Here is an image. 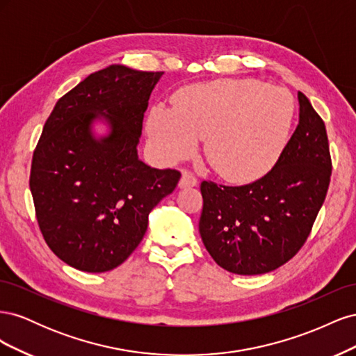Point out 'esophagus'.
Wrapping results in <instances>:
<instances>
[{
    "instance_id": "esophagus-1",
    "label": "esophagus",
    "mask_w": 356,
    "mask_h": 356,
    "mask_svg": "<svg viewBox=\"0 0 356 356\" xmlns=\"http://www.w3.org/2000/svg\"><path fill=\"white\" fill-rule=\"evenodd\" d=\"M179 188H190V187H196L197 186V178L191 174L188 170H184L179 179Z\"/></svg>"
}]
</instances>
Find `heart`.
I'll list each match as a JSON object with an SVG mask.
<instances>
[{
	"mask_svg": "<svg viewBox=\"0 0 356 356\" xmlns=\"http://www.w3.org/2000/svg\"><path fill=\"white\" fill-rule=\"evenodd\" d=\"M296 105L282 88L255 80H215L182 89L174 110L156 105L148 114L152 147L168 163L188 157L204 138L211 168L230 182L266 175L282 157Z\"/></svg>",
	"mask_w": 356,
	"mask_h": 356,
	"instance_id": "heart-1",
	"label": "heart"
}]
</instances>
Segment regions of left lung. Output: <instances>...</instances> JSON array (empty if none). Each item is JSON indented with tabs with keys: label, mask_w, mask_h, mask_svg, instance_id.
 Instances as JSON below:
<instances>
[{
	"label": "left lung",
	"mask_w": 356,
	"mask_h": 356,
	"mask_svg": "<svg viewBox=\"0 0 356 356\" xmlns=\"http://www.w3.org/2000/svg\"><path fill=\"white\" fill-rule=\"evenodd\" d=\"M298 124L282 157L245 186L202 181L199 232L220 267L263 275L289 261L305 245L325 200L331 156L324 120L298 92Z\"/></svg>",
	"instance_id": "1"
}]
</instances>
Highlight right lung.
Listing matches in <instances>:
<instances>
[{
    "label": "right lung",
    "mask_w": 356,
    "mask_h": 356,
    "mask_svg": "<svg viewBox=\"0 0 356 356\" xmlns=\"http://www.w3.org/2000/svg\"><path fill=\"white\" fill-rule=\"evenodd\" d=\"M163 72L110 65L90 74L56 102L31 165L29 188L42 238L63 263L108 272L127 260L148 225V213L175 190L177 169L138 159L144 113ZM104 118L111 134L96 140Z\"/></svg>",
    "instance_id": "add662e5"
}]
</instances>
